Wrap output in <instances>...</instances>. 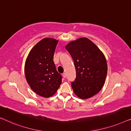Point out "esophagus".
<instances>
[{"instance_id":"obj_1","label":"esophagus","mask_w":131,"mask_h":131,"mask_svg":"<svg viewBox=\"0 0 131 131\" xmlns=\"http://www.w3.org/2000/svg\"><path fill=\"white\" fill-rule=\"evenodd\" d=\"M62 76H63L64 78H66V74L65 73H62Z\"/></svg>"}]
</instances>
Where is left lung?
Segmentation results:
<instances>
[{
    "label": "left lung",
    "instance_id": "left-lung-1",
    "mask_svg": "<svg viewBox=\"0 0 131 131\" xmlns=\"http://www.w3.org/2000/svg\"><path fill=\"white\" fill-rule=\"evenodd\" d=\"M66 49L72 57L76 69V78L71 82L75 95L81 99L92 97L104 85L107 73L104 55L86 37L71 41Z\"/></svg>",
    "mask_w": 131,
    "mask_h": 131
}]
</instances>
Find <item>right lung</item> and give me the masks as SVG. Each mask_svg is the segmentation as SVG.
<instances>
[{
    "mask_svg": "<svg viewBox=\"0 0 131 131\" xmlns=\"http://www.w3.org/2000/svg\"><path fill=\"white\" fill-rule=\"evenodd\" d=\"M58 42L53 38L42 39L31 49L25 62L27 82L36 94L45 98L53 95L61 84V75L53 61Z\"/></svg>",
    "mask_w": 131,
    "mask_h": 131,
    "instance_id": "add662e5",
    "label": "right lung"
}]
</instances>
